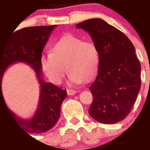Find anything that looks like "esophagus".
Listing matches in <instances>:
<instances>
[{
    "label": "esophagus",
    "mask_w": 150,
    "mask_h": 150,
    "mask_svg": "<svg viewBox=\"0 0 150 150\" xmlns=\"http://www.w3.org/2000/svg\"><path fill=\"white\" fill-rule=\"evenodd\" d=\"M78 92V91H75V90H72V89H67V93L69 96H73V95L76 94Z\"/></svg>",
    "instance_id": "1"
}]
</instances>
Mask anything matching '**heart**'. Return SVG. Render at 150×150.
Masks as SVG:
<instances>
[{
	"mask_svg": "<svg viewBox=\"0 0 150 150\" xmlns=\"http://www.w3.org/2000/svg\"><path fill=\"white\" fill-rule=\"evenodd\" d=\"M40 63L50 81L57 85L62 82L66 67L69 84L76 86L94 76L98 69V52L92 41L65 35L52 45L51 53L41 56Z\"/></svg>",
	"mask_w": 150,
	"mask_h": 150,
	"instance_id": "heart-1",
	"label": "heart"
}]
</instances>
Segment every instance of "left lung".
<instances>
[{"label": "left lung", "instance_id": "8db88e82", "mask_svg": "<svg viewBox=\"0 0 150 150\" xmlns=\"http://www.w3.org/2000/svg\"><path fill=\"white\" fill-rule=\"evenodd\" d=\"M87 31L98 52V70L89 86L93 101L88 113L96 121L114 124L127 116L141 86V66L126 35L100 18L76 24Z\"/></svg>", "mask_w": 150, "mask_h": 150}]
</instances>
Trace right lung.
I'll use <instances>...</instances> for the list:
<instances>
[{
  "label": "right lung",
  "instance_id": "right-lung-1",
  "mask_svg": "<svg viewBox=\"0 0 150 150\" xmlns=\"http://www.w3.org/2000/svg\"><path fill=\"white\" fill-rule=\"evenodd\" d=\"M55 27L50 25L24 28L14 31L7 42L0 43V103L1 99L4 101L1 91L4 73L14 63L23 62L31 65L40 84L38 105L31 119L18 117L6 105L16 123L24 131L31 133L45 132L55 125L60 116L61 105L67 96L66 90L51 82H45L42 78L40 63L41 54Z\"/></svg>",
  "mask_w": 150,
  "mask_h": 150
}]
</instances>
